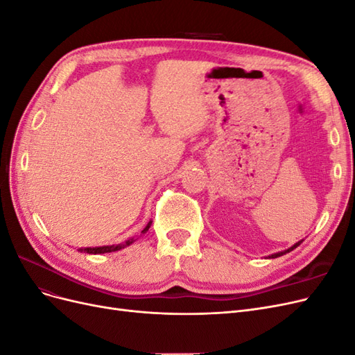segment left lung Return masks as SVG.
I'll return each mask as SVG.
<instances>
[{
  "instance_id": "left-lung-1",
  "label": "left lung",
  "mask_w": 355,
  "mask_h": 355,
  "mask_svg": "<svg viewBox=\"0 0 355 355\" xmlns=\"http://www.w3.org/2000/svg\"><path fill=\"white\" fill-rule=\"evenodd\" d=\"M300 243H302V241L296 243L295 245H292V247H290V249H287V250H284V252H280V253H274V254H271V257H278V256H283V254H286V253H288V252H292L293 249H296V247H297Z\"/></svg>"
}]
</instances>
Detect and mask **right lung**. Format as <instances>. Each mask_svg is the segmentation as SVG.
Segmentation results:
<instances>
[{
  "instance_id": "1",
  "label": "right lung",
  "mask_w": 355,
  "mask_h": 355,
  "mask_svg": "<svg viewBox=\"0 0 355 355\" xmlns=\"http://www.w3.org/2000/svg\"><path fill=\"white\" fill-rule=\"evenodd\" d=\"M151 223H153V222H149L142 232H146V231L149 230V227H151ZM132 243H133V240H128V241L125 243V245L132 244ZM121 247H124V245H103V247H87V249H80V252H83V250H84L85 253H90V254H99V253H110V252L120 250Z\"/></svg>"
}]
</instances>
